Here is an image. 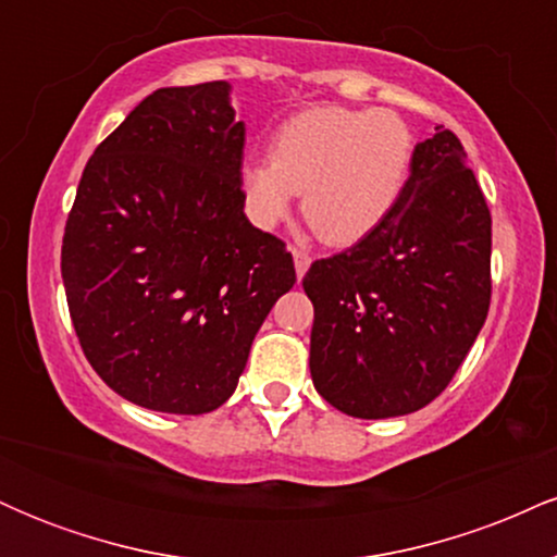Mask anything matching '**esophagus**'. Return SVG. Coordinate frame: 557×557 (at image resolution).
Returning a JSON list of instances; mask_svg holds the SVG:
<instances>
[{
  "label": "esophagus",
  "instance_id": "obj_1",
  "mask_svg": "<svg viewBox=\"0 0 557 557\" xmlns=\"http://www.w3.org/2000/svg\"><path fill=\"white\" fill-rule=\"evenodd\" d=\"M293 264H296L298 280H304V274L309 272L311 267V253L306 248H293Z\"/></svg>",
  "mask_w": 557,
  "mask_h": 557
}]
</instances>
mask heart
Returning <instances> with one entry per match:
<instances>
[{
	"label": "heart",
	"instance_id": "obj_1",
	"mask_svg": "<svg viewBox=\"0 0 557 557\" xmlns=\"http://www.w3.org/2000/svg\"><path fill=\"white\" fill-rule=\"evenodd\" d=\"M272 159L240 168L248 214L274 227L304 190V214L332 246L372 235L398 207L413 164V133L387 110L317 107L274 133Z\"/></svg>",
	"mask_w": 557,
	"mask_h": 557
}]
</instances>
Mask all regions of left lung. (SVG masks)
Wrapping results in <instances>:
<instances>
[{
	"instance_id": "left-lung-1",
	"label": "left lung",
	"mask_w": 557,
	"mask_h": 557,
	"mask_svg": "<svg viewBox=\"0 0 557 557\" xmlns=\"http://www.w3.org/2000/svg\"><path fill=\"white\" fill-rule=\"evenodd\" d=\"M492 216L461 140L434 127L393 214L304 277L311 380L356 419L406 417L458 372L490 311Z\"/></svg>"
}]
</instances>
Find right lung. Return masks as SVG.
Returning a JSON list of instances; mask_svg holds the SVG:
<instances>
[{"label": "right lung", "instance_id": "right-lung-1", "mask_svg": "<svg viewBox=\"0 0 557 557\" xmlns=\"http://www.w3.org/2000/svg\"><path fill=\"white\" fill-rule=\"evenodd\" d=\"M230 91L214 81L146 96L96 146L62 238L83 354L151 411L220 408L296 283L285 243L243 212L246 125Z\"/></svg>", "mask_w": 557, "mask_h": 557}]
</instances>
